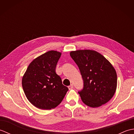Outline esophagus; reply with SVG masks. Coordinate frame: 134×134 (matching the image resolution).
<instances>
[{
	"label": "esophagus",
	"instance_id": "1",
	"mask_svg": "<svg viewBox=\"0 0 134 134\" xmlns=\"http://www.w3.org/2000/svg\"><path fill=\"white\" fill-rule=\"evenodd\" d=\"M68 88H69V90H71V89H72L73 88H74L73 85H70L69 86H68Z\"/></svg>",
	"mask_w": 134,
	"mask_h": 134
}]
</instances>
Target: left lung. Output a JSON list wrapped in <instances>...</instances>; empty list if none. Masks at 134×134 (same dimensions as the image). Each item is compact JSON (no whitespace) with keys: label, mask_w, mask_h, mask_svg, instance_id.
<instances>
[{"label":"left lung","mask_w":134,"mask_h":134,"mask_svg":"<svg viewBox=\"0 0 134 134\" xmlns=\"http://www.w3.org/2000/svg\"><path fill=\"white\" fill-rule=\"evenodd\" d=\"M83 80V89L78 93L87 106L97 108L113 97L117 87V74L112 64L94 50L71 51Z\"/></svg>","instance_id":"1"}]
</instances>
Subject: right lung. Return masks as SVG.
<instances>
[{"label":"right lung","mask_w":134,"mask_h":134,"mask_svg":"<svg viewBox=\"0 0 134 134\" xmlns=\"http://www.w3.org/2000/svg\"><path fill=\"white\" fill-rule=\"evenodd\" d=\"M61 55V52L52 50L38 56L30 63L22 77L25 96L31 104L39 109L56 108L69 90L56 72Z\"/></svg>","instance_id":"right-lung-1"}]
</instances>
